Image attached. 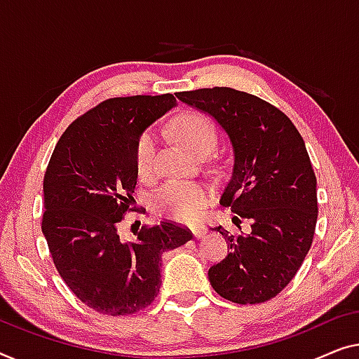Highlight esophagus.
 Masks as SVG:
<instances>
[{"label":"esophagus","instance_id":"obj_1","mask_svg":"<svg viewBox=\"0 0 359 359\" xmlns=\"http://www.w3.org/2000/svg\"><path fill=\"white\" fill-rule=\"evenodd\" d=\"M191 232H194L195 239H201L206 234V228H203V226H195V228H191Z\"/></svg>","mask_w":359,"mask_h":359}]
</instances>
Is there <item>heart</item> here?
Listing matches in <instances>:
<instances>
[{
  "mask_svg": "<svg viewBox=\"0 0 359 359\" xmlns=\"http://www.w3.org/2000/svg\"><path fill=\"white\" fill-rule=\"evenodd\" d=\"M172 131L187 151L200 156L210 153L216 143V131L201 114L182 112L172 120ZM156 159V136L144 131L135 148V164L140 175L153 172ZM210 201L208 187L190 182H169L156 194V210L169 218L190 223L200 218Z\"/></svg>",
  "mask_w": 359,
  "mask_h": 359,
  "instance_id": "heart-1",
  "label": "heart"
}]
</instances>
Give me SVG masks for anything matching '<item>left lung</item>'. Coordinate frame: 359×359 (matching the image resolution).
<instances>
[{
	"label": "left lung",
	"mask_w": 359,
	"mask_h": 359,
	"mask_svg": "<svg viewBox=\"0 0 359 359\" xmlns=\"http://www.w3.org/2000/svg\"><path fill=\"white\" fill-rule=\"evenodd\" d=\"M175 95L226 131L232 165L219 203L252 221L249 234L237 237L215 228L229 254L208 270L211 286L236 304L269 301L294 278L314 239L317 180L304 140L280 109L257 95L231 88Z\"/></svg>",
	"instance_id": "8db88e82"
}]
</instances>
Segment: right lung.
Masks as SVG:
<instances>
[{"label": "right lung", "mask_w": 359, "mask_h": 359, "mask_svg": "<svg viewBox=\"0 0 359 359\" xmlns=\"http://www.w3.org/2000/svg\"><path fill=\"white\" fill-rule=\"evenodd\" d=\"M177 105L172 94L114 97L65 130L43 177L42 232L60 276L81 302L128 316L154 301L163 254L191 232L163 221L122 242L118 223L133 210L135 148L143 131Z\"/></svg>", "instance_id": "add662e5"}]
</instances>
